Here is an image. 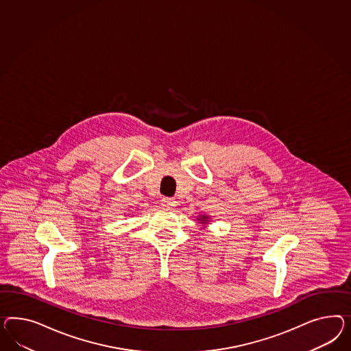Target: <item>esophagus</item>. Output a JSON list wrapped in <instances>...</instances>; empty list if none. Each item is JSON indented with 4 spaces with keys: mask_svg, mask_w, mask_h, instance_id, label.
Returning a JSON list of instances; mask_svg holds the SVG:
<instances>
[{
    "mask_svg": "<svg viewBox=\"0 0 351 351\" xmlns=\"http://www.w3.org/2000/svg\"><path fill=\"white\" fill-rule=\"evenodd\" d=\"M175 203H176V202L172 199V198H162L161 199L162 206H163V207H167V208H172L173 206H176Z\"/></svg>",
    "mask_w": 351,
    "mask_h": 351,
    "instance_id": "obj_1",
    "label": "esophagus"
}]
</instances>
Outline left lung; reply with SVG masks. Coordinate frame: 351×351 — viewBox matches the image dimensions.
I'll use <instances>...</instances> for the list:
<instances>
[{"instance_id":"obj_1","label":"left lung","mask_w":351,"mask_h":351,"mask_svg":"<svg viewBox=\"0 0 351 351\" xmlns=\"http://www.w3.org/2000/svg\"><path fill=\"white\" fill-rule=\"evenodd\" d=\"M208 218L209 216H204V215H200L199 217H198V221H199V223H203V225H207V223H208Z\"/></svg>"}]
</instances>
